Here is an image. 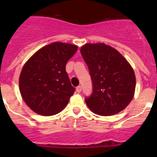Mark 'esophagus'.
<instances>
[{
	"label": "esophagus",
	"mask_w": 157,
	"mask_h": 157,
	"mask_svg": "<svg viewBox=\"0 0 157 157\" xmlns=\"http://www.w3.org/2000/svg\"><path fill=\"white\" fill-rule=\"evenodd\" d=\"M76 91H77L78 93H80L82 91V86H77V88H76Z\"/></svg>",
	"instance_id": "1"
}]
</instances>
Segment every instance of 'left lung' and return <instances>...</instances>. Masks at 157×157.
Returning <instances> with one entry per match:
<instances>
[{
  "mask_svg": "<svg viewBox=\"0 0 157 157\" xmlns=\"http://www.w3.org/2000/svg\"><path fill=\"white\" fill-rule=\"evenodd\" d=\"M88 67L93 92L85 99L100 116H112L125 109L134 98L136 78L127 59L104 43L86 44L80 49Z\"/></svg>",
  "mask_w": 157,
  "mask_h": 157,
  "instance_id": "obj_1",
  "label": "left lung"
}]
</instances>
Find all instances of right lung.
Instances as JSON below:
<instances>
[{
    "label": "right lung",
    "instance_id": "add662e5",
    "mask_svg": "<svg viewBox=\"0 0 157 157\" xmlns=\"http://www.w3.org/2000/svg\"><path fill=\"white\" fill-rule=\"evenodd\" d=\"M77 49L71 44L52 42L40 48L25 63L19 76V90L32 111L53 116L67 105L75 89L65 67Z\"/></svg>",
    "mask_w": 157,
    "mask_h": 157
}]
</instances>
